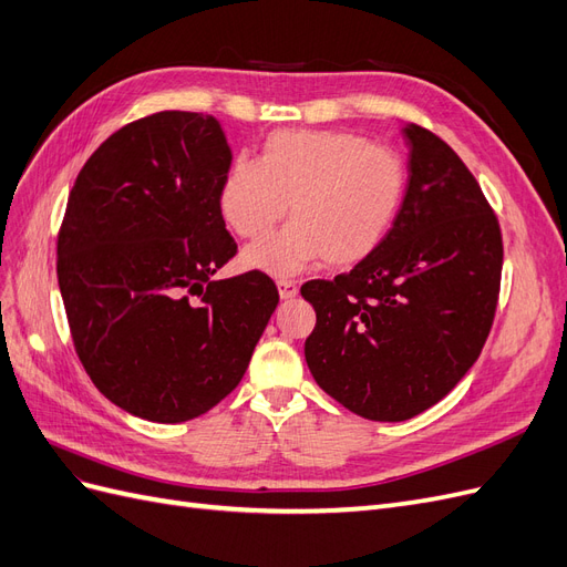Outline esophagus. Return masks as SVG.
Returning a JSON list of instances; mask_svg holds the SVG:
<instances>
[{
    "mask_svg": "<svg viewBox=\"0 0 567 567\" xmlns=\"http://www.w3.org/2000/svg\"><path fill=\"white\" fill-rule=\"evenodd\" d=\"M277 288H279L281 300H293V298L298 296V284H296V281L279 279V281H277Z\"/></svg>",
    "mask_w": 567,
    "mask_h": 567,
    "instance_id": "1",
    "label": "esophagus"
}]
</instances>
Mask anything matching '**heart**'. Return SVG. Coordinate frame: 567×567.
Instances as JSON below:
<instances>
[{"instance_id":"b5f03b06","label":"heart","mask_w":567,"mask_h":567,"mask_svg":"<svg viewBox=\"0 0 567 567\" xmlns=\"http://www.w3.org/2000/svg\"><path fill=\"white\" fill-rule=\"evenodd\" d=\"M404 196V167L392 151L352 132L281 130L257 163L231 165L219 210L241 236H260L290 208L293 227L248 248V265L277 277L317 255L326 265L367 260L388 236Z\"/></svg>"}]
</instances>
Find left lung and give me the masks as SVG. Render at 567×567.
I'll list each match as a JSON object with an SVG mask.
<instances>
[{
  "mask_svg": "<svg viewBox=\"0 0 567 567\" xmlns=\"http://www.w3.org/2000/svg\"><path fill=\"white\" fill-rule=\"evenodd\" d=\"M409 179L383 244L350 274L307 281L319 388L369 421H406L468 373L489 336L504 246L483 188L440 136L404 125Z\"/></svg>",
  "mask_w": 567,
  "mask_h": 567,
  "instance_id": "left-lung-1",
  "label": "left lung"
}]
</instances>
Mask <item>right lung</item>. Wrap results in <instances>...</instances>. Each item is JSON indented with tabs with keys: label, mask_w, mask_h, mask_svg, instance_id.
I'll return each mask as SVG.
<instances>
[{
	"label": "right lung",
	"mask_w": 567,
	"mask_h": 567,
	"mask_svg": "<svg viewBox=\"0 0 567 567\" xmlns=\"http://www.w3.org/2000/svg\"><path fill=\"white\" fill-rule=\"evenodd\" d=\"M229 167L217 117L163 111L111 134L68 196V323L92 383L132 416L182 423L225 400L279 305L262 271L215 279L236 255L219 210Z\"/></svg>",
	"instance_id": "right-lung-1"
}]
</instances>
